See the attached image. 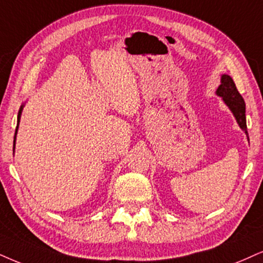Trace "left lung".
Instances as JSON below:
<instances>
[{
  "instance_id": "1",
  "label": "left lung",
  "mask_w": 263,
  "mask_h": 263,
  "mask_svg": "<svg viewBox=\"0 0 263 263\" xmlns=\"http://www.w3.org/2000/svg\"><path fill=\"white\" fill-rule=\"evenodd\" d=\"M216 93L223 98L226 104L233 111L240 128L248 135L247 118H245V102L240 93H239L233 79L229 75H222L221 85L217 88V92Z\"/></svg>"
}]
</instances>
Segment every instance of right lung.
I'll return each mask as SVG.
<instances>
[{
  "instance_id": "add662e5",
  "label": "right lung",
  "mask_w": 263,
  "mask_h": 263,
  "mask_svg": "<svg viewBox=\"0 0 263 263\" xmlns=\"http://www.w3.org/2000/svg\"><path fill=\"white\" fill-rule=\"evenodd\" d=\"M21 112H22V108H21V110H19V112H18V124H19V118H21ZM16 129H18V126H16V128H15V135H16ZM14 139H15V137H14ZM14 143H15V141H14Z\"/></svg>"
}]
</instances>
